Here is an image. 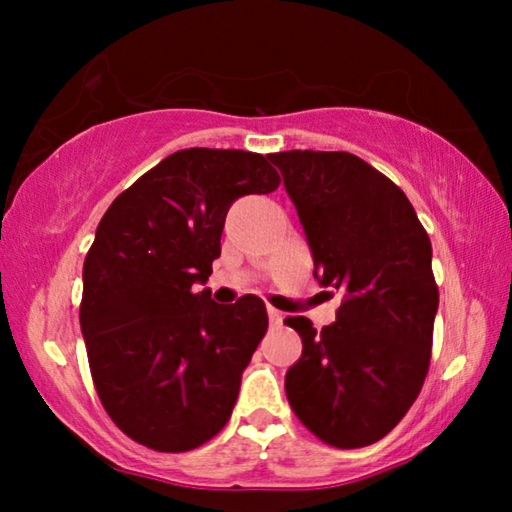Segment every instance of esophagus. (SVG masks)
Listing matches in <instances>:
<instances>
[{
    "label": "esophagus",
    "instance_id": "esophagus-1",
    "mask_svg": "<svg viewBox=\"0 0 512 512\" xmlns=\"http://www.w3.org/2000/svg\"><path fill=\"white\" fill-rule=\"evenodd\" d=\"M268 318H271L273 325H282V311H277L275 307H268Z\"/></svg>",
    "mask_w": 512,
    "mask_h": 512
}]
</instances>
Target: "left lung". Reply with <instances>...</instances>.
I'll return each mask as SVG.
<instances>
[{"label": "left lung", "instance_id": "8db88e82", "mask_svg": "<svg viewBox=\"0 0 512 512\" xmlns=\"http://www.w3.org/2000/svg\"><path fill=\"white\" fill-rule=\"evenodd\" d=\"M271 162L314 277L345 296L320 332L305 316L284 320L302 339L284 379L289 404L327 445H372L411 409L429 370L438 311L429 235L402 189L357 155L280 151Z\"/></svg>", "mask_w": 512, "mask_h": 512}]
</instances>
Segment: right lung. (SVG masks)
Returning a JSON list of instances; mask_svg holds the SVG:
<instances>
[{"mask_svg": "<svg viewBox=\"0 0 512 512\" xmlns=\"http://www.w3.org/2000/svg\"><path fill=\"white\" fill-rule=\"evenodd\" d=\"M280 176L239 149L171 153L121 192L83 264L81 332L103 409L135 443L189 452L230 420L264 339L262 298L219 305L196 291L221 255L230 205Z\"/></svg>", "mask_w": 512, "mask_h": 512, "instance_id": "add662e5", "label": "right lung"}]
</instances>
